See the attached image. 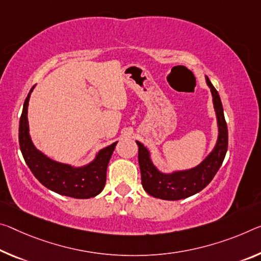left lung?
<instances>
[{"label": "left lung", "mask_w": 261, "mask_h": 261, "mask_svg": "<svg viewBox=\"0 0 261 261\" xmlns=\"http://www.w3.org/2000/svg\"><path fill=\"white\" fill-rule=\"evenodd\" d=\"M205 81L213 94L214 108L216 111L218 124V139L213 152L198 166L188 171L165 174L159 172L153 165L147 148L142 143L137 142L142 185L145 192L153 197L176 201L192 196L206 187L222 166L227 151V126L220 95L208 76H205Z\"/></svg>", "instance_id": "left-lung-1"}]
</instances>
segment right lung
I'll return each instance as SVG.
<instances>
[{
    "label": "right lung",
    "mask_w": 261,
    "mask_h": 261,
    "mask_svg": "<svg viewBox=\"0 0 261 261\" xmlns=\"http://www.w3.org/2000/svg\"><path fill=\"white\" fill-rule=\"evenodd\" d=\"M32 87L23 106L19 119V147L32 174L45 187L60 195L74 198H90L100 194L106 185L107 167L117 142L97 153L96 158L84 167H72L47 158L37 150L29 135L28 106Z\"/></svg>",
    "instance_id": "right-lung-1"
}]
</instances>
